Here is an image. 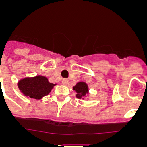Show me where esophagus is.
<instances>
[{
    "instance_id": "esophagus-1",
    "label": "esophagus",
    "mask_w": 147,
    "mask_h": 147,
    "mask_svg": "<svg viewBox=\"0 0 147 147\" xmlns=\"http://www.w3.org/2000/svg\"><path fill=\"white\" fill-rule=\"evenodd\" d=\"M67 82H68V80H66V79H64V80H62V85H67Z\"/></svg>"
}]
</instances>
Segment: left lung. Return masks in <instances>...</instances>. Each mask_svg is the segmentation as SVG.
Instances as JSON below:
<instances>
[{
	"instance_id": "1",
	"label": "left lung",
	"mask_w": 147,
	"mask_h": 147,
	"mask_svg": "<svg viewBox=\"0 0 147 147\" xmlns=\"http://www.w3.org/2000/svg\"><path fill=\"white\" fill-rule=\"evenodd\" d=\"M73 90L76 93V97L79 99L84 100L89 95V88L85 82H77L75 86L73 87Z\"/></svg>"
}]
</instances>
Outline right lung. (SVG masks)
<instances>
[{
    "mask_svg": "<svg viewBox=\"0 0 147 147\" xmlns=\"http://www.w3.org/2000/svg\"><path fill=\"white\" fill-rule=\"evenodd\" d=\"M56 85L49 82L47 77L41 75L23 78L18 82V87L21 93L28 98L38 100L49 95Z\"/></svg>",
    "mask_w": 147,
    "mask_h": 147,
    "instance_id": "obj_1",
    "label": "right lung"
}]
</instances>
